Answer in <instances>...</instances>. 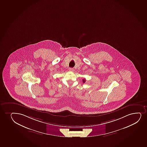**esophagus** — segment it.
Wrapping results in <instances>:
<instances>
[{
    "instance_id": "obj_1",
    "label": "esophagus",
    "mask_w": 147,
    "mask_h": 147,
    "mask_svg": "<svg viewBox=\"0 0 147 147\" xmlns=\"http://www.w3.org/2000/svg\"><path fill=\"white\" fill-rule=\"evenodd\" d=\"M69 71H74V69H73V68H71V67H70V68H69Z\"/></svg>"
}]
</instances>
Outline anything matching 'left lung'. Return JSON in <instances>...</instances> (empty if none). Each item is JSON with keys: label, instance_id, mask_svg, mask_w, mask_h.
Instances as JSON below:
<instances>
[{"label": "left lung", "instance_id": "left-lung-1", "mask_svg": "<svg viewBox=\"0 0 147 147\" xmlns=\"http://www.w3.org/2000/svg\"><path fill=\"white\" fill-rule=\"evenodd\" d=\"M85 81H86V80H85V79H83V82H85Z\"/></svg>", "mask_w": 147, "mask_h": 147}]
</instances>
